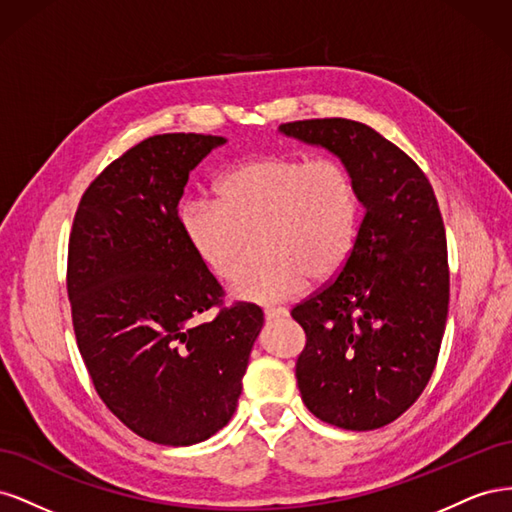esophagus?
Wrapping results in <instances>:
<instances>
[{
    "label": "esophagus",
    "mask_w": 512,
    "mask_h": 512,
    "mask_svg": "<svg viewBox=\"0 0 512 512\" xmlns=\"http://www.w3.org/2000/svg\"><path fill=\"white\" fill-rule=\"evenodd\" d=\"M265 316H267V320L286 318L288 316V309H284V307H265Z\"/></svg>",
    "instance_id": "1"
}]
</instances>
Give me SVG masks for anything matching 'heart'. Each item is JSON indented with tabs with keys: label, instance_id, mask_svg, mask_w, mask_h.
<instances>
[{
	"label": "heart",
	"instance_id": "1",
	"mask_svg": "<svg viewBox=\"0 0 512 512\" xmlns=\"http://www.w3.org/2000/svg\"><path fill=\"white\" fill-rule=\"evenodd\" d=\"M215 205L190 200L179 226L192 254L215 280H239L260 245L262 265L245 275L232 297L286 303L309 286L342 273L359 235V194L335 160L294 156L250 158L215 181Z\"/></svg>",
	"mask_w": 512,
	"mask_h": 512
}]
</instances>
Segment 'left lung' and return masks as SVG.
Returning <instances> with one entry per match:
<instances>
[{"label": "left lung", "instance_id": "obj_1", "mask_svg": "<svg viewBox=\"0 0 512 512\" xmlns=\"http://www.w3.org/2000/svg\"><path fill=\"white\" fill-rule=\"evenodd\" d=\"M288 138L333 153L365 209L335 280L292 309L307 344L297 384L320 421L369 431L393 423L427 386L448 314L446 235L431 183L365 123L307 119Z\"/></svg>", "mask_w": 512, "mask_h": 512}]
</instances>
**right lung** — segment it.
I'll return each instance as SVG.
<instances>
[{
  "instance_id": "obj_1",
  "label": "right lung",
  "mask_w": 512,
  "mask_h": 512,
  "mask_svg": "<svg viewBox=\"0 0 512 512\" xmlns=\"http://www.w3.org/2000/svg\"><path fill=\"white\" fill-rule=\"evenodd\" d=\"M226 138L158 134L123 153L89 185L68 247V297L85 367L106 408L138 436L198 444L237 410L265 316L220 303L179 226L192 170Z\"/></svg>"
}]
</instances>
